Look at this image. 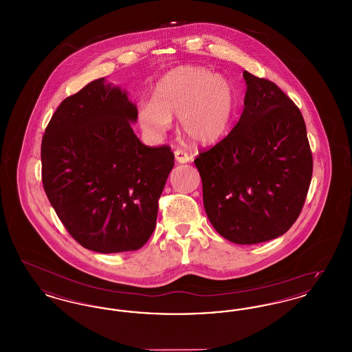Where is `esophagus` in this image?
<instances>
[{
    "label": "esophagus",
    "mask_w": 352,
    "mask_h": 352,
    "mask_svg": "<svg viewBox=\"0 0 352 352\" xmlns=\"http://www.w3.org/2000/svg\"><path fill=\"white\" fill-rule=\"evenodd\" d=\"M174 155H175V161L179 162V164H187V162H190L192 160L191 154H188V153H186L184 151H181V149H177V151H174Z\"/></svg>",
    "instance_id": "obj_1"
}]
</instances>
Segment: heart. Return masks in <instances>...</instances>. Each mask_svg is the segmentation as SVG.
Segmentation results:
<instances>
[{
	"label": "heart",
	"instance_id": "1",
	"mask_svg": "<svg viewBox=\"0 0 352 352\" xmlns=\"http://www.w3.org/2000/svg\"><path fill=\"white\" fill-rule=\"evenodd\" d=\"M236 96L231 82L207 68L181 66L165 74L154 87L153 102L138 109V122L146 133H166L174 118L184 135L197 145L221 140L234 118Z\"/></svg>",
	"mask_w": 352,
	"mask_h": 352
}]
</instances>
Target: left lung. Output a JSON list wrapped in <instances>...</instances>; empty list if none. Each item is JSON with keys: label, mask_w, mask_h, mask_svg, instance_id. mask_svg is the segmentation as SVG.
Here are the masks:
<instances>
[{"label": "left lung", "mask_w": 352, "mask_h": 352, "mask_svg": "<svg viewBox=\"0 0 352 352\" xmlns=\"http://www.w3.org/2000/svg\"><path fill=\"white\" fill-rule=\"evenodd\" d=\"M244 111L230 134L194 164L208 220L224 239L257 244L284 234L301 214L313 157L301 111L267 79L243 72Z\"/></svg>", "instance_id": "1"}]
</instances>
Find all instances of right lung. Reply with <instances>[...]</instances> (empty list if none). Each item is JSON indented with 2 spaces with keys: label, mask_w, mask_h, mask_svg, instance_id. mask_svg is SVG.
Returning a JSON list of instances; mask_svg holds the SVG:
<instances>
[{
  "label": "right lung",
  "mask_w": 352,
  "mask_h": 352,
  "mask_svg": "<svg viewBox=\"0 0 352 352\" xmlns=\"http://www.w3.org/2000/svg\"><path fill=\"white\" fill-rule=\"evenodd\" d=\"M135 121L128 92L100 78L62 101L45 131L46 195L87 250L137 251L154 231L174 154L166 145L145 146L132 129Z\"/></svg>",
  "instance_id": "add662e5"
}]
</instances>
